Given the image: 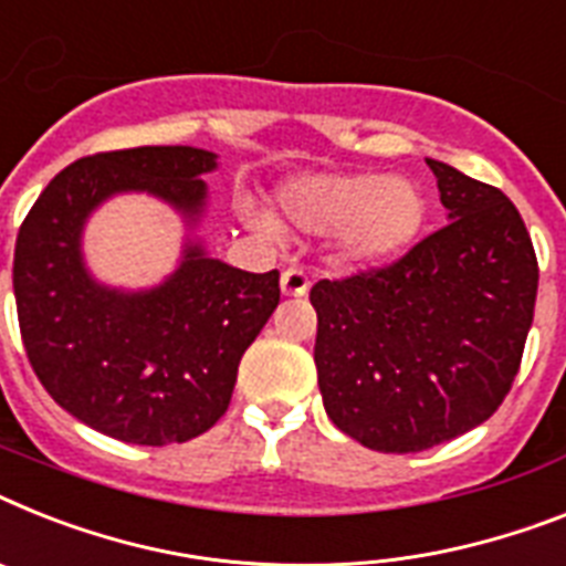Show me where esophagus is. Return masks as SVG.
Wrapping results in <instances>:
<instances>
[{"label":"esophagus","mask_w":566,"mask_h":566,"mask_svg":"<svg viewBox=\"0 0 566 566\" xmlns=\"http://www.w3.org/2000/svg\"><path fill=\"white\" fill-rule=\"evenodd\" d=\"M311 291V279L302 268H287L282 273V293L284 296H305Z\"/></svg>","instance_id":"1"}]
</instances>
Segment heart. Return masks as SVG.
<instances>
[{
  "label": "heart",
  "instance_id": "1",
  "mask_svg": "<svg viewBox=\"0 0 566 566\" xmlns=\"http://www.w3.org/2000/svg\"><path fill=\"white\" fill-rule=\"evenodd\" d=\"M279 203L302 230L339 232L345 259L359 264L400 255L426 221V198L415 180L377 172L302 175L279 189Z\"/></svg>",
  "mask_w": 566,
  "mask_h": 566
}]
</instances>
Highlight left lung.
<instances>
[{
  "mask_svg": "<svg viewBox=\"0 0 566 566\" xmlns=\"http://www.w3.org/2000/svg\"><path fill=\"white\" fill-rule=\"evenodd\" d=\"M426 164L449 224L400 259L311 287L327 417L391 454L440 446L495 415L538 293V259L515 203L454 166Z\"/></svg>",
  "mask_w": 566,
  "mask_h": 566,
  "instance_id": "1",
  "label": "left lung"
}]
</instances>
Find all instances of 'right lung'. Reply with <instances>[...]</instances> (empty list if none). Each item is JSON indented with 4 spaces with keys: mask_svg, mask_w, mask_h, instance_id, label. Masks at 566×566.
Listing matches in <instances>:
<instances>
[{
    "mask_svg": "<svg viewBox=\"0 0 566 566\" xmlns=\"http://www.w3.org/2000/svg\"><path fill=\"white\" fill-rule=\"evenodd\" d=\"M216 155L137 146L74 160L42 189L13 250V296L28 363L80 422L137 446L187 443L232 400L244 350L279 305V273H247L189 247L158 291H106L80 261V230L103 198L146 189L184 216L203 207Z\"/></svg>",
    "mask_w": 566,
    "mask_h": 566,
    "instance_id": "obj_1",
    "label": "right lung"
}]
</instances>
